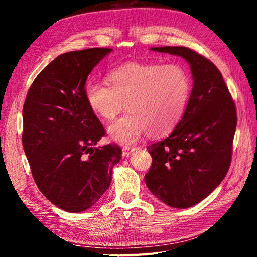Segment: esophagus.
Segmentation results:
<instances>
[{
  "label": "esophagus",
  "instance_id": "esophagus-1",
  "mask_svg": "<svg viewBox=\"0 0 257 257\" xmlns=\"http://www.w3.org/2000/svg\"><path fill=\"white\" fill-rule=\"evenodd\" d=\"M135 150V147H129V146H124L122 149V155L125 156V158H128L130 155V153Z\"/></svg>",
  "mask_w": 257,
  "mask_h": 257
}]
</instances>
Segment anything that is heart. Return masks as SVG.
Masks as SVG:
<instances>
[{"mask_svg": "<svg viewBox=\"0 0 257 257\" xmlns=\"http://www.w3.org/2000/svg\"><path fill=\"white\" fill-rule=\"evenodd\" d=\"M107 81H87L85 99L104 121L114 120L125 104L127 114L108 127L110 136L122 144L146 132L171 130L184 115L191 93L188 73L177 63L122 64L108 72Z\"/></svg>", "mask_w": 257, "mask_h": 257, "instance_id": "1", "label": "heart"}]
</instances>
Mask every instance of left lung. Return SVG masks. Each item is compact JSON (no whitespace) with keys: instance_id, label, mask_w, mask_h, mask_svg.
<instances>
[{"instance_id":"1","label":"left lung","mask_w":257,"mask_h":257,"mask_svg":"<svg viewBox=\"0 0 257 257\" xmlns=\"http://www.w3.org/2000/svg\"><path fill=\"white\" fill-rule=\"evenodd\" d=\"M179 55L194 78L188 105L167 138L147 146L152 156L145 182L167 205L187 208L203 201L224 179L232 156L236 105L219 69L184 46L153 47Z\"/></svg>"}]
</instances>
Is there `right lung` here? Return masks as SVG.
<instances>
[{
  "label": "right lung",
  "mask_w": 257,
  "mask_h": 257,
  "mask_svg": "<svg viewBox=\"0 0 257 257\" xmlns=\"http://www.w3.org/2000/svg\"><path fill=\"white\" fill-rule=\"evenodd\" d=\"M112 49L94 47L61 54L35 78L26 96L23 146L42 194L62 210L92 207L112 180L121 147H95L105 136L87 105V77Z\"/></svg>",
  "instance_id": "add662e5"
}]
</instances>
